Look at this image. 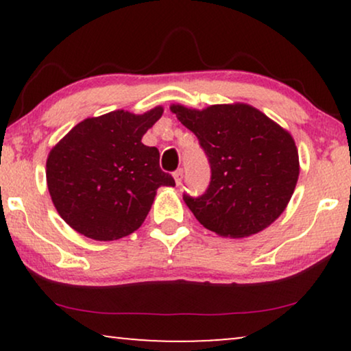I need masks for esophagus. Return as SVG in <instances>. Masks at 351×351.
<instances>
[{
  "instance_id": "obj_1",
  "label": "esophagus",
  "mask_w": 351,
  "mask_h": 351,
  "mask_svg": "<svg viewBox=\"0 0 351 351\" xmlns=\"http://www.w3.org/2000/svg\"><path fill=\"white\" fill-rule=\"evenodd\" d=\"M172 176H174V180H176V184H177V185H180V184H182V179H184V171H182V169L176 171L174 174H172Z\"/></svg>"
}]
</instances>
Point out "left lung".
<instances>
[{
  "instance_id": "1",
  "label": "left lung",
  "mask_w": 351,
  "mask_h": 351,
  "mask_svg": "<svg viewBox=\"0 0 351 351\" xmlns=\"http://www.w3.org/2000/svg\"><path fill=\"white\" fill-rule=\"evenodd\" d=\"M171 112L198 137L210 162V184L185 204L219 237H252L282 214L299 180V152L289 132L247 104L203 110L172 104Z\"/></svg>"
}]
</instances>
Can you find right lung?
Returning a JSON list of instances; mask_svg holds the SVG:
<instances>
[{
  "mask_svg": "<svg viewBox=\"0 0 351 351\" xmlns=\"http://www.w3.org/2000/svg\"><path fill=\"white\" fill-rule=\"evenodd\" d=\"M165 110L142 114L114 110L86 118L52 147L46 182L57 213L75 232L114 241L136 232L156 190L174 186L160 167V152L142 137Z\"/></svg>",
  "mask_w": 351,
  "mask_h": 351,
  "instance_id": "1",
  "label": "right lung"
}]
</instances>
